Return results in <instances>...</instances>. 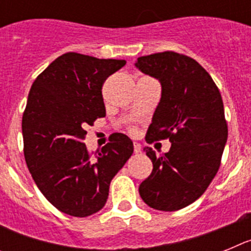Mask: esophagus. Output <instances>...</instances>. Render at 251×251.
<instances>
[{"label": "esophagus", "mask_w": 251, "mask_h": 251, "mask_svg": "<svg viewBox=\"0 0 251 251\" xmlns=\"http://www.w3.org/2000/svg\"><path fill=\"white\" fill-rule=\"evenodd\" d=\"M141 150H142L141 145H139V143H137V142H134V153H136V154H138V153L141 152Z\"/></svg>", "instance_id": "34e87169"}]
</instances>
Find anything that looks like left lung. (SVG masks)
Masks as SVG:
<instances>
[{
    "mask_svg": "<svg viewBox=\"0 0 251 251\" xmlns=\"http://www.w3.org/2000/svg\"><path fill=\"white\" fill-rule=\"evenodd\" d=\"M134 66L161 84V100L146 141L171 142L162 156L143 148L153 170L139 186V195L154 210L176 211L195 202L220 167L227 141L223 99L210 74L185 55H147L138 57Z\"/></svg>",
    "mask_w": 251,
    "mask_h": 251,
    "instance_id": "left-lung-1",
    "label": "left lung"
}]
</instances>
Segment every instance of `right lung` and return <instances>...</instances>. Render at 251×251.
Returning <instances> with one entry per match:
<instances>
[{
    "mask_svg": "<svg viewBox=\"0 0 251 251\" xmlns=\"http://www.w3.org/2000/svg\"><path fill=\"white\" fill-rule=\"evenodd\" d=\"M126 60L68 52L54 60L31 86L22 117L26 165L46 200L70 216L104 207L113 177L133 153V142L117 133L90 156L85 127L105 117L101 85Z\"/></svg>",
    "mask_w": 251,
    "mask_h": 251,
    "instance_id": "right-lung-1",
    "label": "right lung"
}]
</instances>
